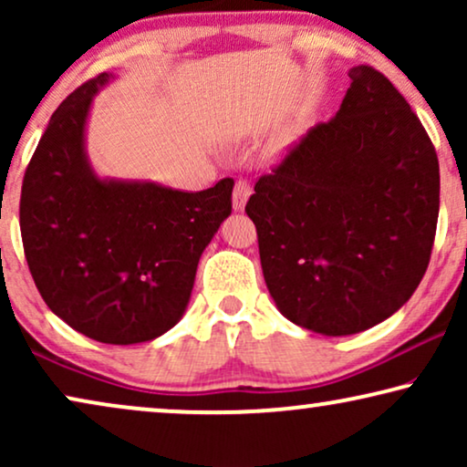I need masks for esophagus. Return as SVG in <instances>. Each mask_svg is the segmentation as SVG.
<instances>
[{
  "mask_svg": "<svg viewBox=\"0 0 467 467\" xmlns=\"http://www.w3.org/2000/svg\"><path fill=\"white\" fill-rule=\"evenodd\" d=\"M251 182L246 181V178H240V181H235V187H234V208L235 210H242L246 206V200L251 197Z\"/></svg>",
  "mask_w": 467,
  "mask_h": 467,
  "instance_id": "34e87169",
  "label": "esophagus"
}]
</instances>
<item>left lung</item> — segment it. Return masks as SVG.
<instances>
[{
	"instance_id": "1",
	"label": "left lung",
	"mask_w": 467,
	"mask_h": 467,
	"mask_svg": "<svg viewBox=\"0 0 467 467\" xmlns=\"http://www.w3.org/2000/svg\"><path fill=\"white\" fill-rule=\"evenodd\" d=\"M337 114L254 182L264 278L299 327L350 336L404 306L430 265L440 168L425 127L385 74L348 72Z\"/></svg>"
}]
</instances>
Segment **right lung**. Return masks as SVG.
<instances>
[{
    "label": "right lung",
    "instance_id": "obj_1",
    "mask_svg": "<svg viewBox=\"0 0 467 467\" xmlns=\"http://www.w3.org/2000/svg\"><path fill=\"white\" fill-rule=\"evenodd\" d=\"M108 74L61 101L25 170L21 238L57 317L91 340L138 344L174 327L197 264L232 214V178L200 193L99 181L85 157L91 98Z\"/></svg>",
    "mask_w": 467,
    "mask_h": 467
}]
</instances>
